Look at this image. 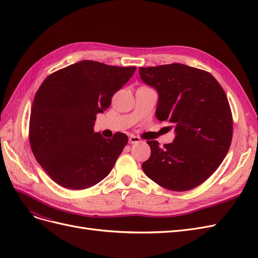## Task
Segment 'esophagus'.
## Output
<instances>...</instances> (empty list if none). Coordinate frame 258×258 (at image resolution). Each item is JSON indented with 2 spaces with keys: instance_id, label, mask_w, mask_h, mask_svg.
<instances>
[{
  "instance_id": "34e87169",
  "label": "esophagus",
  "mask_w": 258,
  "mask_h": 258,
  "mask_svg": "<svg viewBox=\"0 0 258 258\" xmlns=\"http://www.w3.org/2000/svg\"><path fill=\"white\" fill-rule=\"evenodd\" d=\"M129 141H130L131 144L139 143V142H141V139H140V138L137 137V136H130V137H129Z\"/></svg>"
}]
</instances>
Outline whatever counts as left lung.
I'll list each match as a JSON object with an SVG mask.
<instances>
[{"label":"left lung","instance_id":"left-lung-1","mask_svg":"<svg viewBox=\"0 0 258 258\" xmlns=\"http://www.w3.org/2000/svg\"><path fill=\"white\" fill-rule=\"evenodd\" d=\"M140 76L158 92L157 119L170 122L176 134L163 147L147 141L151 157L143 162L144 173L163 188L192 189L215 172L228 153L232 114L227 96L213 75L186 64L140 68Z\"/></svg>","mask_w":258,"mask_h":258}]
</instances>
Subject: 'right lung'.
<instances>
[{
    "mask_svg": "<svg viewBox=\"0 0 258 258\" xmlns=\"http://www.w3.org/2000/svg\"><path fill=\"white\" fill-rule=\"evenodd\" d=\"M136 69L83 60L42 83L31 108L29 140L35 159L57 184L85 189L111 172L128 137L116 132L104 139L93 126Z\"/></svg>",
    "mask_w": 258,
    "mask_h": 258,
    "instance_id": "add662e5",
    "label": "right lung"
}]
</instances>
